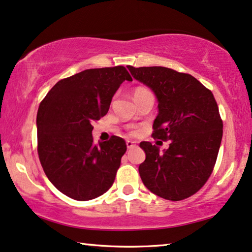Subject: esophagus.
Instances as JSON below:
<instances>
[{
    "mask_svg": "<svg viewBox=\"0 0 252 252\" xmlns=\"http://www.w3.org/2000/svg\"><path fill=\"white\" fill-rule=\"evenodd\" d=\"M126 145H127V149H132V148H134L136 144H135V142H133V141L127 140V141H126Z\"/></svg>",
    "mask_w": 252,
    "mask_h": 252,
    "instance_id": "1",
    "label": "esophagus"
}]
</instances>
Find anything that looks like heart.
I'll list each match as a JSON object with an SVG mask.
<instances>
[{"instance_id":"obj_1","label":"heart","mask_w":252,"mask_h":252,"mask_svg":"<svg viewBox=\"0 0 252 252\" xmlns=\"http://www.w3.org/2000/svg\"><path fill=\"white\" fill-rule=\"evenodd\" d=\"M145 92H149V91L147 89H143V87H137V89L135 90L134 95H137V94H142V93H145Z\"/></svg>"}]
</instances>
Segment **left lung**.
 <instances>
[{
  "instance_id": "obj_1",
  "label": "left lung",
  "mask_w": 252,
  "mask_h": 252,
  "mask_svg": "<svg viewBox=\"0 0 252 252\" xmlns=\"http://www.w3.org/2000/svg\"><path fill=\"white\" fill-rule=\"evenodd\" d=\"M127 68L158 100L153 138L170 141L162 152L150 142H141L145 152V160L138 167L141 180L160 198L187 199L205 185L216 163L223 137L217 102L189 74L166 67Z\"/></svg>"
}]
</instances>
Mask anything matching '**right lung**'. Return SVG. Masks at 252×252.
I'll return each mask as SVG.
<instances>
[{
  "instance_id": "right-lung-1",
  "label": "right lung",
  "mask_w": 252,
  "mask_h": 252,
  "mask_svg": "<svg viewBox=\"0 0 252 252\" xmlns=\"http://www.w3.org/2000/svg\"><path fill=\"white\" fill-rule=\"evenodd\" d=\"M125 81L132 77L123 65L86 69L58 82L39 104V161L51 183L69 198L95 199L114 184L126 143L111 136L95 144L92 124L107 114Z\"/></svg>"
}]
</instances>
